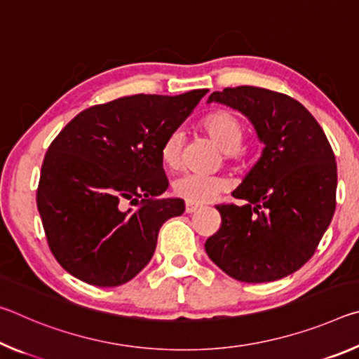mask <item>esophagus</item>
I'll use <instances>...</instances> for the list:
<instances>
[{"instance_id": "esophagus-1", "label": "esophagus", "mask_w": 359, "mask_h": 359, "mask_svg": "<svg viewBox=\"0 0 359 359\" xmlns=\"http://www.w3.org/2000/svg\"><path fill=\"white\" fill-rule=\"evenodd\" d=\"M199 209H201V205L199 204H194V203H185V212L187 214H194V212H198Z\"/></svg>"}]
</instances>
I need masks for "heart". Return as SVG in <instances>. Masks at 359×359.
<instances>
[{
	"mask_svg": "<svg viewBox=\"0 0 359 359\" xmlns=\"http://www.w3.org/2000/svg\"><path fill=\"white\" fill-rule=\"evenodd\" d=\"M201 128L223 150L224 160L236 161L244 154L242 144L247 137V125L239 114L229 109H218L205 115L201 121ZM182 149H184V135L180 131L169 133L160 147L163 166L171 171L179 169L182 165ZM226 182L215 175L184 174L174 180L172 191L175 196L188 203L203 204L226 190Z\"/></svg>",
	"mask_w": 359,
	"mask_h": 359,
	"instance_id": "1",
	"label": "heart"
}]
</instances>
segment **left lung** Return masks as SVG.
<instances>
[{
  "label": "left lung",
  "mask_w": 359,
  "mask_h": 359,
  "mask_svg": "<svg viewBox=\"0 0 359 359\" xmlns=\"http://www.w3.org/2000/svg\"><path fill=\"white\" fill-rule=\"evenodd\" d=\"M212 101L245 114L266 147L233 191L245 204L215 205L222 224L205 241V252L239 282L278 280L313 257L330 226L336 156L318 121L288 95L242 85L214 92Z\"/></svg>",
  "instance_id": "left-lung-1"
}]
</instances>
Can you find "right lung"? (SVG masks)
I'll return each instance as SVG.
<instances>
[{"mask_svg": "<svg viewBox=\"0 0 359 359\" xmlns=\"http://www.w3.org/2000/svg\"><path fill=\"white\" fill-rule=\"evenodd\" d=\"M205 93L96 104L48 145L36 203L48 248L71 276L118 287L147 266L161 224L185 210L184 199L160 198L168 188L160 147Z\"/></svg>", "mask_w": 359, "mask_h": 359, "instance_id": "1", "label": "right lung"}]
</instances>
